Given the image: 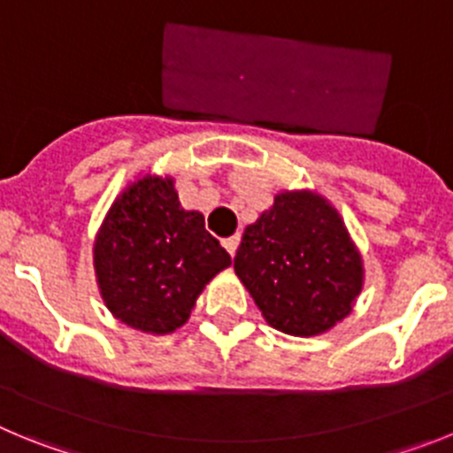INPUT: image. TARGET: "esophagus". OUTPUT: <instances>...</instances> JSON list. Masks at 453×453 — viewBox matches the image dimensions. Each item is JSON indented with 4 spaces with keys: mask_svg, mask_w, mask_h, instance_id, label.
<instances>
[{
    "mask_svg": "<svg viewBox=\"0 0 453 453\" xmlns=\"http://www.w3.org/2000/svg\"><path fill=\"white\" fill-rule=\"evenodd\" d=\"M222 245H224V250L229 251L231 256H235V250H238V245H240V235H231V238H224Z\"/></svg>",
    "mask_w": 453,
    "mask_h": 453,
    "instance_id": "1",
    "label": "esophagus"
}]
</instances>
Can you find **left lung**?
<instances>
[{"instance_id": "obj_1", "label": "left lung", "mask_w": 453, "mask_h": 453, "mask_svg": "<svg viewBox=\"0 0 453 453\" xmlns=\"http://www.w3.org/2000/svg\"><path fill=\"white\" fill-rule=\"evenodd\" d=\"M235 274L263 318L290 335H315L351 313L363 261L338 211L315 192H281L250 224Z\"/></svg>"}]
</instances>
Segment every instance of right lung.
Returning <instances> with one entry per match:
<instances>
[{"instance_id":"obj_1","label":"right lung","mask_w":453,"mask_h":453,"mask_svg":"<svg viewBox=\"0 0 453 453\" xmlns=\"http://www.w3.org/2000/svg\"><path fill=\"white\" fill-rule=\"evenodd\" d=\"M231 256L179 203L172 179L145 177L115 199L95 240V272L108 311L145 334H172Z\"/></svg>"}]
</instances>
